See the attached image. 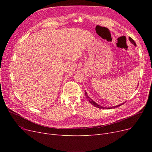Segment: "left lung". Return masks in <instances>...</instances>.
<instances>
[{
  "label": "left lung",
  "instance_id": "8db88e82",
  "mask_svg": "<svg viewBox=\"0 0 152 152\" xmlns=\"http://www.w3.org/2000/svg\"><path fill=\"white\" fill-rule=\"evenodd\" d=\"M129 41L135 45V46H136V44H135V42H134V40L131 37H129ZM85 95H86V98H87V99H88L89 100V102L91 103V104L92 105H94V107H97V108H107L106 107H102V106H100V105H99L98 104H97V103H95V102H94L91 98H89V96H87V92H85ZM125 103V102H124ZM124 103H121V104H120V105H117V106H115V107H120L121 105H123L124 104ZM114 107V108H115ZM113 108V107H112Z\"/></svg>",
  "mask_w": 152,
  "mask_h": 152
}]
</instances>
